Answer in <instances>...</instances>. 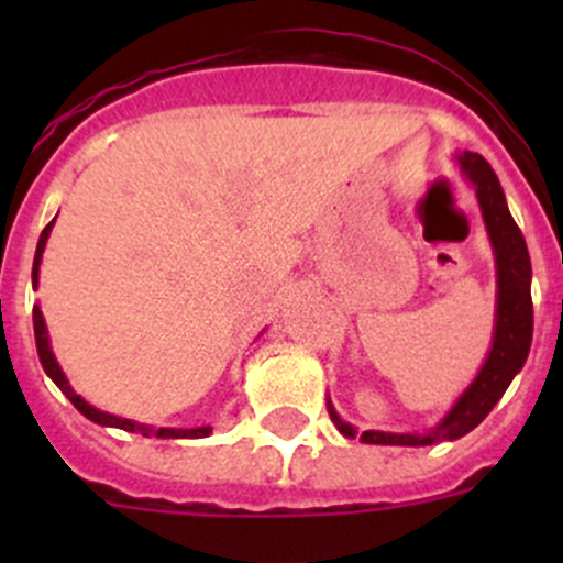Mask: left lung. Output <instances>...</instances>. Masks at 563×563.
I'll return each instance as SVG.
<instances>
[{
	"label": "left lung",
	"instance_id": "1",
	"mask_svg": "<svg viewBox=\"0 0 563 563\" xmlns=\"http://www.w3.org/2000/svg\"><path fill=\"white\" fill-rule=\"evenodd\" d=\"M460 166L465 176L474 181L476 198H479L482 218H485L487 234H490L493 250H496L498 266V310H496V334H493V349L487 362L482 365L479 376L474 378L463 397L455 402L444 422L424 435L408 433H378V430H365L360 441L365 444H391V446H428L439 441H452L474 430L487 413L493 411L501 395L512 384L515 373L523 367L528 349H531L533 334V305H531V258L523 234L518 223L509 214L504 190L498 185V176L490 163L476 152H463ZM329 417L338 424V430L349 439H354L356 430L345 424L329 406Z\"/></svg>",
	"mask_w": 563,
	"mask_h": 563
}]
</instances>
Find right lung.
<instances>
[{"instance_id": "right-lung-1", "label": "right lung", "mask_w": 563, "mask_h": 563, "mask_svg": "<svg viewBox=\"0 0 563 563\" xmlns=\"http://www.w3.org/2000/svg\"><path fill=\"white\" fill-rule=\"evenodd\" d=\"M51 225H54V220H51L48 225L43 229V234H40V242H37V253H35V266H32V283L37 286V269H40V255H43V247H45V240H48L51 234ZM32 318H35V343H37V354H40V365H43V371L48 373L51 378H54V384L59 387L62 391L67 395V400L73 402V406L78 408V411L84 413L87 419H92V422L98 424H108V428H122V430H130V433H141V435H157V439H203V435H209L212 430L209 428H196V430H172V428H146V424H135L130 422V419H119V417H111V413L106 411H98L95 406H89L87 400H81V397L76 395V391L70 389V384H67L65 373L59 371V365H56L54 354H51V345H48V334H45V321H43V313H40V308L35 305V310H32Z\"/></svg>"}]
</instances>
